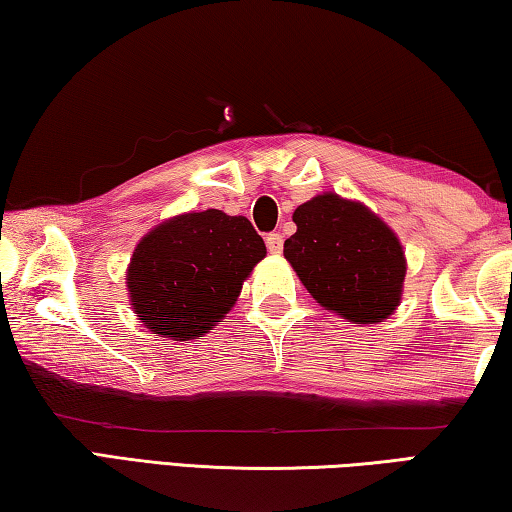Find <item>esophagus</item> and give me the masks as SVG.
<instances>
[{"label":"esophagus","instance_id":"1","mask_svg":"<svg viewBox=\"0 0 512 512\" xmlns=\"http://www.w3.org/2000/svg\"><path fill=\"white\" fill-rule=\"evenodd\" d=\"M282 246H284V239L280 232H268L266 235V248L271 250V253H282Z\"/></svg>","mask_w":512,"mask_h":512}]
</instances>
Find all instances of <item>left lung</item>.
I'll list each match as a JSON object with an SVG mask.
<instances>
[{"instance_id":"left-lung-1","label":"left lung","mask_w":512,"mask_h":512,"mask_svg":"<svg viewBox=\"0 0 512 512\" xmlns=\"http://www.w3.org/2000/svg\"><path fill=\"white\" fill-rule=\"evenodd\" d=\"M284 257L325 309L357 325L381 323L400 305L406 259L395 232L366 205L318 194L293 212Z\"/></svg>"}]
</instances>
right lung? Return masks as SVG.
<instances>
[{
  "label": "right lung",
  "mask_w": 512,
  "mask_h": 512,
  "mask_svg": "<svg viewBox=\"0 0 512 512\" xmlns=\"http://www.w3.org/2000/svg\"><path fill=\"white\" fill-rule=\"evenodd\" d=\"M264 257V239L246 216H173L137 244L126 273L128 298L153 334L196 339L235 307L241 284Z\"/></svg>",
  "instance_id": "1"
}]
</instances>
